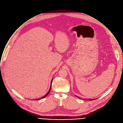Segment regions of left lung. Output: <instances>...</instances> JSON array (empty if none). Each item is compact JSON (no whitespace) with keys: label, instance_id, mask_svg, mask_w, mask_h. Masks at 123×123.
<instances>
[{"label":"left lung","instance_id":"obj_1","mask_svg":"<svg viewBox=\"0 0 123 123\" xmlns=\"http://www.w3.org/2000/svg\"><path fill=\"white\" fill-rule=\"evenodd\" d=\"M76 97H77V98H79V97H77V96H76ZM96 99H97V98H96ZM95 99H96V98H95V99H88V100H95Z\"/></svg>","mask_w":123,"mask_h":123}]
</instances>
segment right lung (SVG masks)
Masks as SVG:
<instances>
[{"mask_svg": "<svg viewBox=\"0 0 123 123\" xmlns=\"http://www.w3.org/2000/svg\"><path fill=\"white\" fill-rule=\"evenodd\" d=\"M53 78H52V80H51V85H50V89H49V91H48V92L46 94V95H45L44 97H43L42 98H39V99H36V100H39V99H43V98H46L48 95H49V92H50V90H51V86H52V81H53Z\"/></svg>", "mask_w": 123, "mask_h": 123, "instance_id": "obj_1", "label": "right lung"}]
</instances>
